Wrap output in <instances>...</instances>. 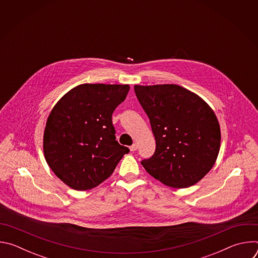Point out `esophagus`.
<instances>
[{"label": "esophagus", "mask_w": 258, "mask_h": 258, "mask_svg": "<svg viewBox=\"0 0 258 258\" xmlns=\"http://www.w3.org/2000/svg\"><path fill=\"white\" fill-rule=\"evenodd\" d=\"M138 149V145L135 143V144H133L131 147H130V150L132 151V152H134V151H136Z\"/></svg>", "instance_id": "34e87169"}]
</instances>
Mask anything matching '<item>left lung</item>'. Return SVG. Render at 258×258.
Instances as JSON below:
<instances>
[{"mask_svg": "<svg viewBox=\"0 0 258 258\" xmlns=\"http://www.w3.org/2000/svg\"><path fill=\"white\" fill-rule=\"evenodd\" d=\"M156 141L153 156L141 163L164 185L182 189L202 179L220 148V127L210 106L177 85L135 86Z\"/></svg>", "mask_w": 258, "mask_h": 258, "instance_id": "left-lung-1", "label": "left lung"}]
</instances>
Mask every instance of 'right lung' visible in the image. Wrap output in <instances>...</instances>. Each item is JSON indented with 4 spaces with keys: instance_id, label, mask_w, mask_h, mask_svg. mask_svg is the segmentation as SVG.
<instances>
[{
    "instance_id": "add662e5",
    "label": "right lung",
    "mask_w": 258,
    "mask_h": 258,
    "mask_svg": "<svg viewBox=\"0 0 258 258\" xmlns=\"http://www.w3.org/2000/svg\"><path fill=\"white\" fill-rule=\"evenodd\" d=\"M128 91V85L84 84L52 109L44 132V154L68 187L86 191L99 186L130 152L116 141L112 124V113Z\"/></svg>"
}]
</instances>
